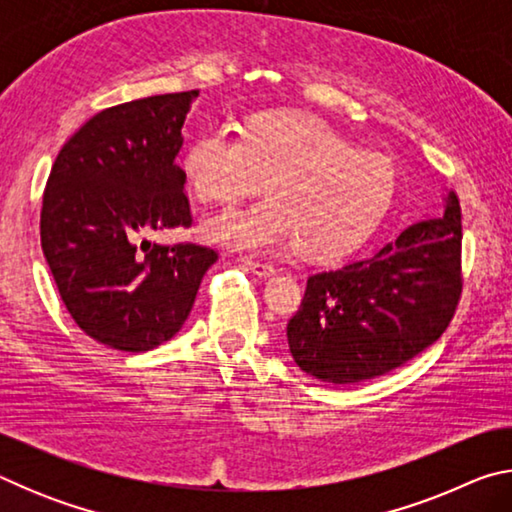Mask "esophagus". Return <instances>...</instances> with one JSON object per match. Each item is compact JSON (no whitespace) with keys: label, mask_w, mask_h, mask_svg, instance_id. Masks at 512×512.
<instances>
[{"label":"esophagus","mask_w":512,"mask_h":512,"mask_svg":"<svg viewBox=\"0 0 512 512\" xmlns=\"http://www.w3.org/2000/svg\"><path fill=\"white\" fill-rule=\"evenodd\" d=\"M244 266L250 268V271L257 273L259 277H266V275H273L275 273V266L262 262V259H255V257H244Z\"/></svg>","instance_id":"34e87169"}]
</instances>
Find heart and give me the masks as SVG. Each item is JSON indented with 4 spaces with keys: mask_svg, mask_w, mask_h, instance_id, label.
<instances>
[{
    "mask_svg": "<svg viewBox=\"0 0 512 512\" xmlns=\"http://www.w3.org/2000/svg\"><path fill=\"white\" fill-rule=\"evenodd\" d=\"M183 169L196 198L230 207L271 198L205 223L207 239L239 250L298 244L302 255L334 259L366 241L393 203L397 176L381 153L357 151L325 121L262 115L244 135L212 126L189 144Z\"/></svg>",
    "mask_w": 512,
    "mask_h": 512,
    "instance_id": "1",
    "label": "heart"
}]
</instances>
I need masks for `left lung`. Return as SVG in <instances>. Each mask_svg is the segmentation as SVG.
<instances>
[{"mask_svg": "<svg viewBox=\"0 0 512 512\" xmlns=\"http://www.w3.org/2000/svg\"><path fill=\"white\" fill-rule=\"evenodd\" d=\"M461 205L406 228L375 255L307 280L287 325L293 361L327 384L386 375L436 343L463 291Z\"/></svg>", "mask_w": 512, "mask_h": 512, "instance_id": "8db88e82", "label": "left lung"}]
</instances>
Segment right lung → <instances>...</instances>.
I'll list each match as a JSON object with an SVG mask.
<instances>
[{
  "label": "right lung",
  "instance_id": "1",
  "mask_svg": "<svg viewBox=\"0 0 512 512\" xmlns=\"http://www.w3.org/2000/svg\"><path fill=\"white\" fill-rule=\"evenodd\" d=\"M196 97L198 90L158 94L101 110L51 167L42 253L69 316L108 348L146 352L176 336L219 259L194 241H149L192 225L176 155Z\"/></svg>",
  "mask_w": 512,
  "mask_h": 512
}]
</instances>
